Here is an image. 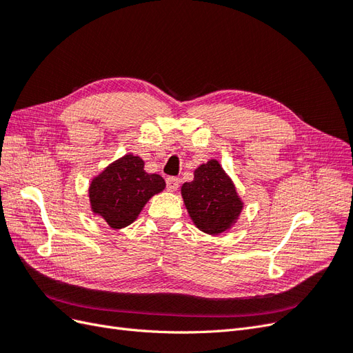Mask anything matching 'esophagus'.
<instances>
[{"label": "esophagus", "mask_w": 353, "mask_h": 353, "mask_svg": "<svg viewBox=\"0 0 353 353\" xmlns=\"http://www.w3.org/2000/svg\"><path fill=\"white\" fill-rule=\"evenodd\" d=\"M179 187V181L175 176H168L166 178V188L168 191H176Z\"/></svg>", "instance_id": "34e87169"}]
</instances>
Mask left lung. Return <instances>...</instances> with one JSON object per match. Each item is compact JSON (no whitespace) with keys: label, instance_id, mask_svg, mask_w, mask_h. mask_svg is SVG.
<instances>
[{"label":"left lung","instance_id":"left-lung-1","mask_svg":"<svg viewBox=\"0 0 353 353\" xmlns=\"http://www.w3.org/2000/svg\"><path fill=\"white\" fill-rule=\"evenodd\" d=\"M181 194L194 225L212 236L230 230L243 209L231 178L215 159L194 170V179L183 184Z\"/></svg>","mask_w":353,"mask_h":353}]
</instances>
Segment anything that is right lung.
<instances>
[{"mask_svg":"<svg viewBox=\"0 0 353 353\" xmlns=\"http://www.w3.org/2000/svg\"><path fill=\"white\" fill-rule=\"evenodd\" d=\"M165 185L162 176L145 172L141 157L125 154L91 181V209L112 228L119 230L132 223L145 203Z\"/></svg>","mask_w":353,"mask_h":353,"instance_id":"add662e5","label":"right lung"}]
</instances>
